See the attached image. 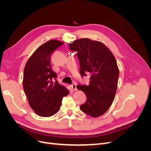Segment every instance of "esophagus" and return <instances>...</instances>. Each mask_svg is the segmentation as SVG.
I'll return each mask as SVG.
<instances>
[{
  "label": "esophagus",
  "mask_w": 151,
  "mask_h": 151,
  "mask_svg": "<svg viewBox=\"0 0 151 151\" xmlns=\"http://www.w3.org/2000/svg\"><path fill=\"white\" fill-rule=\"evenodd\" d=\"M71 87H72V89L74 90V91H76V90H77V85H76V84H75V83L72 84L71 85Z\"/></svg>",
  "instance_id": "obj_1"
}]
</instances>
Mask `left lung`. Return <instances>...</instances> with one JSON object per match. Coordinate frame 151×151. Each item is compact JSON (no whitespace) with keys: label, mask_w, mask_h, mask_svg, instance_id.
<instances>
[{"label":"left lung","mask_w":151,"mask_h":151,"mask_svg":"<svg viewBox=\"0 0 151 151\" xmlns=\"http://www.w3.org/2000/svg\"><path fill=\"white\" fill-rule=\"evenodd\" d=\"M68 46L77 53L81 76L90 75L89 85L77 86L87 97L81 110L93 117L101 116L110 107L117 89L119 70L116 59L104 44L88 38L75 40Z\"/></svg>","instance_id":"8db88e82"}]
</instances>
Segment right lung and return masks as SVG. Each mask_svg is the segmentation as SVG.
<instances>
[{"label": "right lung", "mask_w": 151, "mask_h": 151, "mask_svg": "<svg viewBox=\"0 0 151 151\" xmlns=\"http://www.w3.org/2000/svg\"><path fill=\"white\" fill-rule=\"evenodd\" d=\"M63 44L52 40L36 49L27 62L23 74V88L31 108L38 115L49 117L60 108L62 98L69 91L58 83L57 74L50 65V56Z\"/></svg>", "instance_id": "obj_1"}]
</instances>
